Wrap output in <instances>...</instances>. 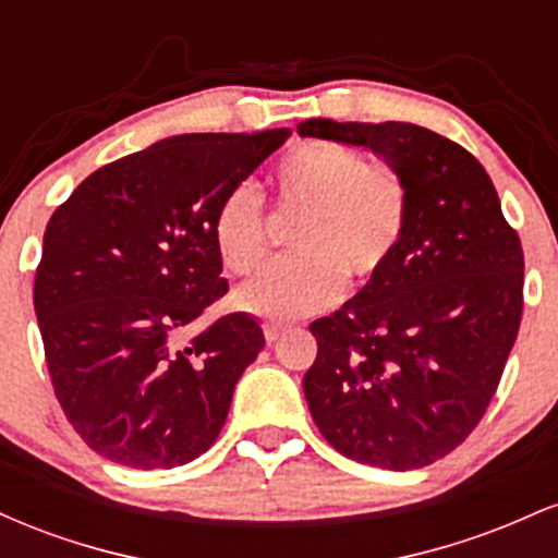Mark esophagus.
Wrapping results in <instances>:
<instances>
[{
    "instance_id": "obj_1",
    "label": "esophagus",
    "mask_w": 558,
    "mask_h": 558,
    "mask_svg": "<svg viewBox=\"0 0 558 558\" xmlns=\"http://www.w3.org/2000/svg\"><path fill=\"white\" fill-rule=\"evenodd\" d=\"M283 332H286L283 325H265V338H267V343H275L280 336H283Z\"/></svg>"
}]
</instances>
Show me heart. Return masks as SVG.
<instances>
[{"label": "heart", "instance_id": "b5f03b06", "mask_svg": "<svg viewBox=\"0 0 558 558\" xmlns=\"http://www.w3.org/2000/svg\"><path fill=\"white\" fill-rule=\"evenodd\" d=\"M278 207L301 217L293 230L299 257L275 262L235 291V306L267 323H296L336 304L343 275L354 286L380 278L409 226V189L393 170L373 168L360 151L306 144L278 172ZM217 257L230 272L248 275L270 248L265 198L254 183L230 189L213 220Z\"/></svg>", "mask_w": 558, "mask_h": 558}]
</instances>
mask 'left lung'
<instances>
[{
  "mask_svg": "<svg viewBox=\"0 0 558 558\" xmlns=\"http://www.w3.org/2000/svg\"><path fill=\"white\" fill-rule=\"evenodd\" d=\"M301 136L383 157L409 189V226L380 278L310 325L304 396L323 438L354 462L420 470L483 420L522 319L524 254L488 172L412 123L304 120Z\"/></svg>",
  "mask_w": 558,
  "mask_h": 558,
  "instance_id": "left-lung-1",
  "label": "left lung"
}]
</instances>
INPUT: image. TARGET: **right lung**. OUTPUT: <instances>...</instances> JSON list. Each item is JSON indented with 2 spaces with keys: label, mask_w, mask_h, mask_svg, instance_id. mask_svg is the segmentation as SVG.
<instances>
[{
  "label": "right lung",
  "mask_w": 558,
  "mask_h": 558,
  "mask_svg": "<svg viewBox=\"0 0 558 558\" xmlns=\"http://www.w3.org/2000/svg\"><path fill=\"white\" fill-rule=\"evenodd\" d=\"M288 136L165 138L92 172L54 209L34 306L57 401L99 457L172 470L220 435L265 332L243 312L191 332L228 293L213 220Z\"/></svg>",
  "instance_id": "obj_1"
}]
</instances>
